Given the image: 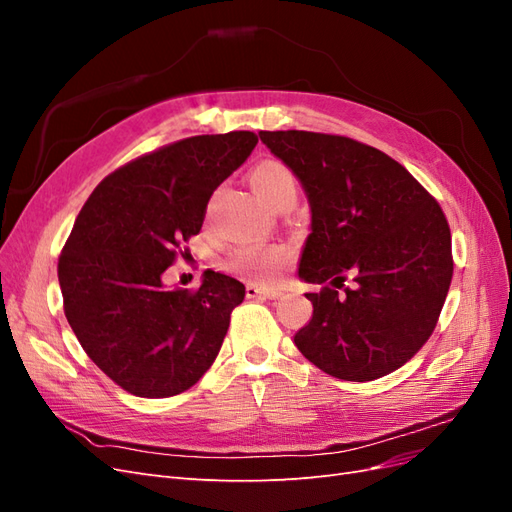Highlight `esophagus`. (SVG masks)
Listing matches in <instances>:
<instances>
[{"mask_svg":"<svg viewBox=\"0 0 512 512\" xmlns=\"http://www.w3.org/2000/svg\"><path fill=\"white\" fill-rule=\"evenodd\" d=\"M245 294H247V299H256V297H262V299H277V297H282V290H277V288H265V286H258V284H247V286H245Z\"/></svg>","mask_w":512,"mask_h":512,"instance_id":"obj_1","label":"esophagus"}]
</instances>
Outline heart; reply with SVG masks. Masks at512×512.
<instances>
[{
    "label": "heart",
    "instance_id": "1",
    "mask_svg": "<svg viewBox=\"0 0 512 512\" xmlns=\"http://www.w3.org/2000/svg\"><path fill=\"white\" fill-rule=\"evenodd\" d=\"M250 183L258 198L265 200L269 207L297 198V177H294L292 168L282 160H260L250 170ZM290 258V250L280 243L239 245L228 254L224 267L232 273H241L254 277V280L269 282L288 265Z\"/></svg>",
    "mask_w": 512,
    "mask_h": 512
}]
</instances>
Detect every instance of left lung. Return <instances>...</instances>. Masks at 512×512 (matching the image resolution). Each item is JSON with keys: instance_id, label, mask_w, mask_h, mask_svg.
Listing matches in <instances>:
<instances>
[{"instance_id": "1", "label": "left lung", "mask_w": 512, "mask_h": 512, "mask_svg": "<svg viewBox=\"0 0 512 512\" xmlns=\"http://www.w3.org/2000/svg\"><path fill=\"white\" fill-rule=\"evenodd\" d=\"M312 207L299 277L314 314L294 335L307 361L350 382L408 363L436 329L453 277L438 200L380 149L305 130L258 132Z\"/></svg>"}]
</instances>
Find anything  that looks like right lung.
<instances>
[{
	"label": "right lung",
	"mask_w": 512,
	"mask_h": 512,
	"mask_svg": "<svg viewBox=\"0 0 512 512\" xmlns=\"http://www.w3.org/2000/svg\"><path fill=\"white\" fill-rule=\"evenodd\" d=\"M258 143L254 132L190 136L100 181L61 250L64 312L87 356L123 391L173 397L213 365L245 286L205 271L198 290L164 271L198 235L207 203Z\"/></svg>",
	"instance_id": "add662e5"
}]
</instances>
